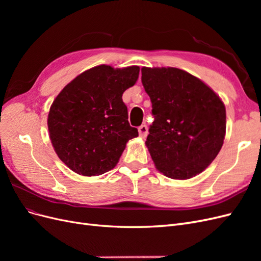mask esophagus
Returning a JSON list of instances; mask_svg holds the SVG:
<instances>
[{
  "instance_id": "1",
  "label": "esophagus",
  "mask_w": 261,
  "mask_h": 261,
  "mask_svg": "<svg viewBox=\"0 0 261 261\" xmlns=\"http://www.w3.org/2000/svg\"><path fill=\"white\" fill-rule=\"evenodd\" d=\"M138 132H139V136L141 138H145L147 135H148V127L147 125H140L138 127Z\"/></svg>"
}]
</instances>
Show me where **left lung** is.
<instances>
[{"label": "left lung", "mask_w": 261, "mask_h": 261, "mask_svg": "<svg viewBox=\"0 0 261 261\" xmlns=\"http://www.w3.org/2000/svg\"><path fill=\"white\" fill-rule=\"evenodd\" d=\"M141 83L152 103L146 146L155 168L174 179L199 174L223 145V102L199 78L175 67H143Z\"/></svg>", "instance_id": "obj_1"}]
</instances>
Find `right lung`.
<instances>
[{"label": "right lung", "mask_w": 261, "mask_h": 261, "mask_svg": "<svg viewBox=\"0 0 261 261\" xmlns=\"http://www.w3.org/2000/svg\"><path fill=\"white\" fill-rule=\"evenodd\" d=\"M138 75V66L99 65L78 75L53 101L48 115L51 143L77 174L94 176L113 169L126 143L138 136L122 99Z\"/></svg>", "instance_id": "right-lung-1"}]
</instances>
